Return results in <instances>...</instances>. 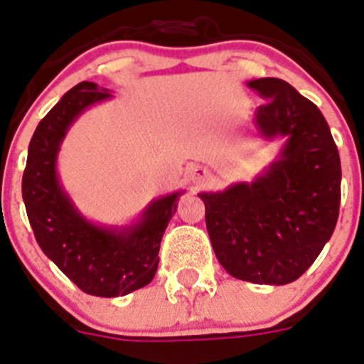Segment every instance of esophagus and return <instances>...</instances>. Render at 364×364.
<instances>
[{
  "label": "esophagus",
  "instance_id": "obj_1",
  "mask_svg": "<svg viewBox=\"0 0 364 364\" xmlns=\"http://www.w3.org/2000/svg\"><path fill=\"white\" fill-rule=\"evenodd\" d=\"M190 178H192L193 183H205L206 178H208V171H205L201 166H193L190 171Z\"/></svg>",
  "mask_w": 364,
  "mask_h": 364
}]
</instances>
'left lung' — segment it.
Masks as SVG:
<instances>
[{
	"label": "left lung",
	"instance_id": "obj_1",
	"mask_svg": "<svg viewBox=\"0 0 364 364\" xmlns=\"http://www.w3.org/2000/svg\"><path fill=\"white\" fill-rule=\"evenodd\" d=\"M266 104L255 127L285 136L277 161L251 183L203 192L206 230L220 266L253 284L298 280L332 237L341 201V161L327 120L282 79L250 80Z\"/></svg>",
	"mask_w": 364,
	"mask_h": 364
}]
</instances>
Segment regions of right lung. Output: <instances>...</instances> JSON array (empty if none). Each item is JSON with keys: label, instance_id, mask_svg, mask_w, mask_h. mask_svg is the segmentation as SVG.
<instances>
[{"label": "right lung", "instance_id": "obj_1", "mask_svg": "<svg viewBox=\"0 0 364 364\" xmlns=\"http://www.w3.org/2000/svg\"><path fill=\"white\" fill-rule=\"evenodd\" d=\"M111 97L87 80L71 87L37 125L23 174V201L41 250L80 291L102 298L125 296L151 284L161 237L183 193L152 201L127 228L97 226L75 208L57 176L60 141L84 109Z\"/></svg>", "mask_w": 364, "mask_h": 364}]
</instances>
